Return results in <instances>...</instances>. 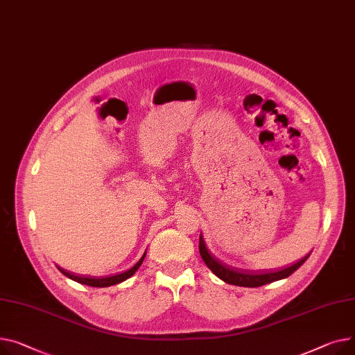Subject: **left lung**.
<instances>
[{"label": "left lung", "mask_w": 355, "mask_h": 355, "mask_svg": "<svg viewBox=\"0 0 355 355\" xmlns=\"http://www.w3.org/2000/svg\"><path fill=\"white\" fill-rule=\"evenodd\" d=\"M199 252H200V257H202L203 262L206 263V266L209 268L219 279H222L226 284L238 285V286H246V288H255V286H261V285H265V284L279 281V279H285L291 274H294L295 270L308 259V257H305L301 261H298L297 263L291 265L285 269L274 270V272H265V274H255V272H248V270L231 269V268H227L226 265L220 263L215 257H212V254L209 252V249L206 248V243H205V239H203L202 234L199 236Z\"/></svg>", "instance_id": "8db88e82"}]
</instances>
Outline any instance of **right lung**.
I'll return each instance as SVG.
<instances>
[{
	"label": "right lung",
	"mask_w": 355,
	"mask_h": 355,
	"mask_svg": "<svg viewBox=\"0 0 355 355\" xmlns=\"http://www.w3.org/2000/svg\"><path fill=\"white\" fill-rule=\"evenodd\" d=\"M146 251H148V249H146ZM144 257H146V252H144L143 257L139 259V262H137L133 268H130L129 270H126V272H121V274H119V275H113V277H107V278H86V277H77V275H74V274H71V272H67L66 269H62V268H60V266H57V268H58V270H60L61 274H64L67 278H70V279H73V281H76V282H78V284L90 285V286H97V288H104V286H112V285L120 284V282H123V281L129 279L132 275H135L136 270H137V269L140 268V265L143 263Z\"/></svg>",
	"instance_id": "add662e5"
}]
</instances>
